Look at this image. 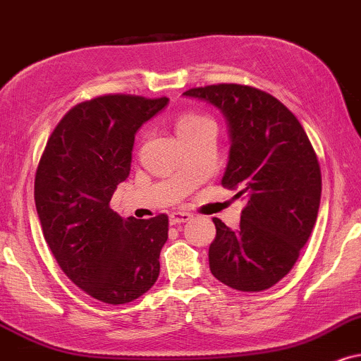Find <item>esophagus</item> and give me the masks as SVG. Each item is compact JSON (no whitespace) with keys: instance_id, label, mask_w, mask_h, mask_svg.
I'll return each mask as SVG.
<instances>
[{"instance_id":"1","label":"esophagus","mask_w":361,"mask_h":361,"mask_svg":"<svg viewBox=\"0 0 361 361\" xmlns=\"http://www.w3.org/2000/svg\"><path fill=\"white\" fill-rule=\"evenodd\" d=\"M192 219V215L186 214V212H173L169 214V225H178V224H185Z\"/></svg>"}]
</instances>
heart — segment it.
Wrapping results in <instances>:
<instances>
[{
  "label": "heart",
  "mask_w": 361,
  "mask_h": 361,
  "mask_svg": "<svg viewBox=\"0 0 361 361\" xmlns=\"http://www.w3.org/2000/svg\"><path fill=\"white\" fill-rule=\"evenodd\" d=\"M205 124H214V123H212L207 116L188 112V114L180 116L176 119V133H178V136H181V134L195 131V129L202 128V126H205Z\"/></svg>",
  "instance_id": "heart-1"
}]
</instances>
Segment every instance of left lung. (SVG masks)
I'll use <instances>...</instances> for the list:
<instances>
[{
    "label": "left lung",
    "instance_id": "obj_1",
    "mask_svg": "<svg viewBox=\"0 0 361 361\" xmlns=\"http://www.w3.org/2000/svg\"><path fill=\"white\" fill-rule=\"evenodd\" d=\"M227 121L230 151L222 185L240 186L245 200L240 228L214 219L210 271L228 288L259 293L293 269L306 245L321 200V169L296 116L271 94L249 85L190 89Z\"/></svg>",
    "mask_w": 361,
    "mask_h": 361
}]
</instances>
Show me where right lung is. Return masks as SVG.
Here are the masks:
<instances>
[{"instance_id": "obj_1", "label": "right lung", "mask_w": 361, "mask_h": 361, "mask_svg": "<svg viewBox=\"0 0 361 361\" xmlns=\"http://www.w3.org/2000/svg\"><path fill=\"white\" fill-rule=\"evenodd\" d=\"M169 99L102 95L77 104L49 137L35 205L51 254L73 284L107 305H126L159 276L168 216L128 220L109 207L131 171L134 136Z\"/></svg>"}]
</instances>
